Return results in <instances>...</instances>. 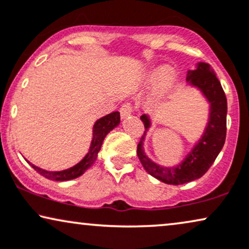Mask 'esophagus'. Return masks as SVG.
Here are the masks:
<instances>
[{
	"mask_svg": "<svg viewBox=\"0 0 249 249\" xmlns=\"http://www.w3.org/2000/svg\"><path fill=\"white\" fill-rule=\"evenodd\" d=\"M119 111H121L122 118H126L127 116H130L132 112L134 111V109H133V106H132L131 104H128V102H126V104L122 105V107H121V109H119Z\"/></svg>",
	"mask_w": 249,
	"mask_h": 249,
	"instance_id": "1",
	"label": "esophagus"
}]
</instances>
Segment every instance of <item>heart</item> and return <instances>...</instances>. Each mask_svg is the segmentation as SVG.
Instances as JSON below:
<instances>
[{
    "label": "heart",
    "mask_w": 249,
    "mask_h": 249,
    "mask_svg": "<svg viewBox=\"0 0 249 249\" xmlns=\"http://www.w3.org/2000/svg\"><path fill=\"white\" fill-rule=\"evenodd\" d=\"M156 77H157V74H156V72H152L149 78L152 81V79H155ZM171 79H172V71H170V69H165V71H163V74H161V76H160V84L161 85L167 84Z\"/></svg>",
    "instance_id": "1"
}]
</instances>
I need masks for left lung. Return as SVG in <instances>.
Here are the masks:
<instances>
[{
    "label": "left lung",
    "mask_w": 249,
    "mask_h": 249,
    "mask_svg": "<svg viewBox=\"0 0 249 249\" xmlns=\"http://www.w3.org/2000/svg\"><path fill=\"white\" fill-rule=\"evenodd\" d=\"M187 81L199 89L211 104L210 121L203 137L177 167H163L145 156L142 144L145 132L150 126V119L147 115H142L140 117L144 124L145 131L138 144V157L142 166L151 177L167 184H183L203 177L223 148L227 135V97L211 66L199 62L197 69L188 71Z\"/></svg>",
    "instance_id": "left-lung-1"
}]
</instances>
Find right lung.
Listing matches in <instances>:
<instances>
[{
    "label": "right lung",
    "mask_w": 249,
    "mask_h": 249,
    "mask_svg": "<svg viewBox=\"0 0 249 249\" xmlns=\"http://www.w3.org/2000/svg\"><path fill=\"white\" fill-rule=\"evenodd\" d=\"M119 123H121V116H119L118 111H114L111 114L105 116V117L98 119L93 126V139H92L89 152L75 166L60 172H49L31 164L32 167L38 174H41L42 177L53 181H68L81 177L88 168H90L94 164L95 159L98 157V152L100 151L102 142H104L106 135L111 130H114Z\"/></svg>",
    "instance_id": "add662e5"
}]
</instances>
